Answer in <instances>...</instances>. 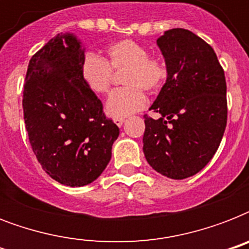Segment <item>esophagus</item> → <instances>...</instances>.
<instances>
[{
    "instance_id": "esophagus-1",
    "label": "esophagus",
    "mask_w": 249,
    "mask_h": 249,
    "mask_svg": "<svg viewBox=\"0 0 249 249\" xmlns=\"http://www.w3.org/2000/svg\"><path fill=\"white\" fill-rule=\"evenodd\" d=\"M125 123V119H115V124L120 128V126H123V124Z\"/></svg>"
}]
</instances>
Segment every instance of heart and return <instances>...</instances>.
I'll return each mask as SVG.
<instances>
[{
  "instance_id": "b5f03b06",
  "label": "heart",
  "mask_w": 249,
  "mask_h": 249,
  "mask_svg": "<svg viewBox=\"0 0 249 249\" xmlns=\"http://www.w3.org/2000/svg\"><path fill=\"white\" fill-rule=\"evenodd\" d=\"M123 72L125 88L115 90L106 102L105 111L113 119H123L140 111L147 103L143 89L158 91L166 80L165 64L148 56L147 48L133 40H120L106 49V58L88 54L81 64V79L90 91L106 94L112 81V71Z\"/></svg>"
}]
</instances>
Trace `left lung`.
<instances>
[{"mask_svg":"<svg viewBox=\"0 0 249 249\" xmlns=\"http://www.w3.org/2000/svg\"><path fill=\"white\" fill-rule=\"evenodd\" d=\"M156 44L163 54L166 80L144 116L143 154L160 174L191 177L211 161L228 120L226 81L214 50L191 31H165Z\"/></svg>","mask_w":249,"mask_h":249,"instance_id":"1","label":"left lung"}]
</instances>
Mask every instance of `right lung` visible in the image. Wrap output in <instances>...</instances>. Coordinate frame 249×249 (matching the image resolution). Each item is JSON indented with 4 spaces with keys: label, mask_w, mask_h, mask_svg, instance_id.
I'll use <instances>...</instances> for the list:
<instances>
[{
    "label": "right lung",
    "mask_w": 249,
    "mask_h": 249,
    "mask_svg": "<svg viewBox=\"0 0 249 249\" xmlns=\"http://www.w3.org/2000/svg\"><path fill=\"white\" fill-rule=\"evenodd\" d=\"M84 59L75 33H58L31 58L23 91L25 129L38 163L71 187L101 176L120 133L81 79Z\"/></svg>",
    "instance_id": "obj_1"
}]
</instances>
